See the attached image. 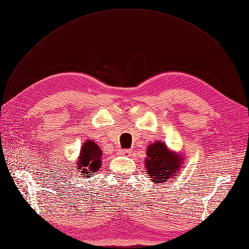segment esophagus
<instances>
[{
    "label": "esophagus",
    "mask_w": 249,
    "mask_h": 249,
    "mask_svg": "<svg viewBox=\"0 0 249 249\" xmlns=\"http://www.w3.org/2000/svg\"><path fill=\"white\" fill-rule=\"evenodd\" d=\"M131 151L132 150H130V149H119L118 154L123 155V156H128L131 154Z\"/></svg>",
    "instance_id": "1"
}]
</instances>
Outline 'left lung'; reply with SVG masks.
I'll use <instances>...</instances> for the list:
<instances>
[{
	"mask_svg": "<svg viewBox=\"0 0 249 249\" xmlns=\"http://www.w3.org/2000/svg\"><path fill=\"white\" fill-rule=\"evenodd\" d=\"M147 157L145 161L147 172L155 184L164 183L168 178H173V175L177 174L183 159L180 155L171 152L161 142H156L148 147Z\"/></svg>",
	"mask_w": 249,
	"mask_h": 249,
	"instance_id": "8db88e82",
	"label": "left lung"
}]
</instances>
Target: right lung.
<instances>
[{
  "label": "right lung",
  "instance_id": "add662e5",
  "mask_svg": "<svg viewBox=\"0 0 249 249\" xmlns=\"http://www.w3.org/2000/svg\"><path fill=\"white\" fill-rule=\"evenodd\" d=\"M102 151L93 141H87L82 148L81 156L78 158L77 168L85 176L89 177L92 173H96L101 167Z\"/></svg>",
  "mask_w": 249,
  "mask_h": 249
}]
</instances>
